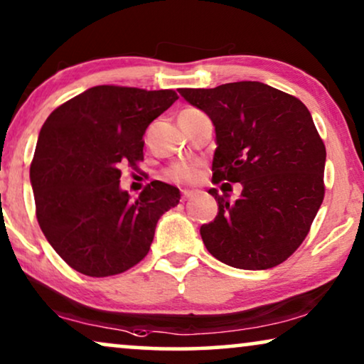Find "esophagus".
I'll return each mask as SVG.
<instances>
[{"label":"esophagus","instance_id":"obj_1","mask_svg":"<svg viewBox=\"0 0 364 364\" xmlns=\"http://www.w3.org/2000/svg\"><path fill=\"white\" fill-rule=\"evenodd\" d=\"M196 191H193V189H184L183 191V201H188V199H191Z\"/></svg>","mask_w":364,"mask_h":364}]
</instances>
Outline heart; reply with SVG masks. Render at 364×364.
I'll use <instances>...</instances> for the list:
<instances>
[{
    "instance_id": "obj_1",
    "label": "heart",
    "mask_w": 364,
    "mask_h": 364,
    "mask_svg": "<svg viewBox=\"0 0 364 364\" xmlns=\"http://www.w3.org/2000/svg\"><path fill=\"white\" fill-rule=\"evenodd\" d=\"M194 112H199L198 109H184L180 115H188L194 114ZM166 178L168 180L175 183H184V181H194L198 178V165L191 161H180L171 165L166 170Z\"/></svg>"
}]
</instances>
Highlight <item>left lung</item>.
I'll return each mask as SVG.
<instances>
[{"mask_svg":"<svg viewBox=\"0 0 364 364\" xmlns=\"http://www.w3.org/2000/svg\"><path fill=\"white\" fill-rule=\"evenodd\" d=\"M180 94L216 129L213 183L242 186L234 203L209 189L219 211L199 231L206 249L235 269L282 264L305 240L325 196L326 150L309 109L252 80Z\"/></svg>","mask_w":364,"mask_h":364,"instance_id":"left-lung-1","label":"left lung"}]
</instances>
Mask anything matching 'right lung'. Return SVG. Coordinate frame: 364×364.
Segmentation results:
<instances>
[{
  "label": "right lung",
  "mask_w": 364,
  "mask_h": 364,
  "mask_svg": "<svg viewBox=\"0 0 364 364\" xmlns=\"http://www.w3.org/2000/svg\"><path fill=\"white\" fill-rule=\"evenodd\" d=\"M175 90L97 85L59 105L39 132L31 184L36 218L53 249L77 272L109 277L145 257L161 214L180 189L151 181L136 199L120 189L122 168L143 160L148 125Z\"/></svg>",
  "instance_id": "1"
}]
</instances>
